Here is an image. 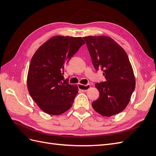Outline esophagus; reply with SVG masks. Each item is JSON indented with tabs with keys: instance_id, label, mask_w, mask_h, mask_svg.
<instances>
[{
	"instance_id": "esophagus-1",
	"label": "esophagus",
	"mask_w": 156,
	"mask_h": 156,
	"mask_svg": "<svg viewBox=\"0 0 156 156\" xmlns=\"http://www.w3.org/2000/svg\"><path fill=\"white\" fill-rule=\"evenodd\" d=\"M78 87H79V90H81L83 92H87L90 89V88L91 87L90 84H87V85H83V84H79Z\"/></svg>"
}]
</instances>
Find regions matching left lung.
Returning <instances> with one entry per match:
<instances>
[{
    "mask_svg": "<svg viewBox=\"0 0 156 156\" xmlns=\"http://www.w3.org/2000/svg\"><path fill=\"white\" fill-rule=\"evenodd\" d=\"M92 64L102 70L106 81L96 83L100 97L92 107L103 116L110 117L124 111L135 88L133 69L126 52L111 37L106 36L83 37Z\"/></svg>",
    "mask_w": 156,
    "mask_h": 156,
    "instance_id": "left-lung-1",
    "label": "left lung"
}]
</instances>
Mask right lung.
Masks as SVG:
<instances>
[{"instance_id": "obj_1", "label": "right lung", "mask_w": 156, "mask_h": 156, "mask_svg": "<svg viewBox=\"0 0 156 156\" xmlns=\"http://www.w3.org/2000/svg\"><path fill=\"white\" fill-rule=\"evenodd\" d=\"M84 44L81 37L55 36L33 55L27 75L28 90L47 114L60 115L72 106L79 89L64 80V68Z\"/></svg>"}]
</instances>
